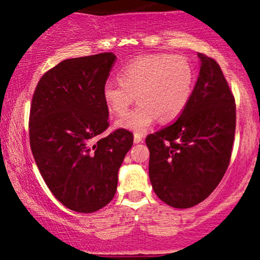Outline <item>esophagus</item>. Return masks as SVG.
<instances>
[{
	"label": "esophagus",
	"mask_w": 260,
	"mask_h": 260,
	"mask_svg": "<svg viewBox=\"0 0 260 260\" xmlns=\"http://www.w3.org/2000/svg\"><path fill=\"white\" fill-rule=\"evenodd\" d=\"M143 142V136L140 133H136L134 134V143L136 144H138V143H142Z\"/></svg>",
	"instance_id": "esophagus-1"
}]
</instances>
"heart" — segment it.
<instances>
[{
  "label": "heart",
  "mask_w": 260,
  "mask_h": 260,
  "mask_svg": "<svg viewBox=\"0 0 260 260\" xmlns=\"http://www.w3.org/2000/svg\"><path fill=\"white\" fill-rule=\"evenodd\" d=\"M118 79L104 85V103L110 112L122 116L137 96L139 105L116 122V126L143 133L157 117L161 122L180 117L192 96L196 72L183 56L154 53L138 56L124 64Z\"/></svg>",
  "instance_id": "heart-1"
}]
</instances>
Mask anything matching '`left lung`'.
<instances>
[{"mask_svg": "<svg viewBox=\"0 0 260 260\" xmlns=\"http://www.w3.org/2000/svg\"><path fill=\"white\" fill-rule=\"evenodd\" d=\"M201 71L180 117L145 139L149 178L156 196L172 208L194 207L211 194L231 159L236 104L214 58L198 53Z\"/></svg>", "mask_w": 260, "mask_h": 260, "instance_id": "left-lung-1", "label": "left lung"}]
</instances>
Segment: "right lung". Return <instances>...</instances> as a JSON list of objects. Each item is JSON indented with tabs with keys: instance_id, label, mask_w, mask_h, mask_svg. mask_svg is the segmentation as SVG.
Wrapping results in <instances>:
<instances>
[{
	"instance_id": "obj_1",
	"label": "right lung",
	"mask_w": 260,
	"mask_h": 260,
	"mask_svg": "<svg viewBox=\"0 0 260 260\" xmlns=\"http://www.w3.org/2000/svg\"><path fill=\"white\" fill-rule=\"evenodd\" d=\"M115 61L112 52L64 59L41 77L32 95V156L56 199L77 213L112 201L133 144V134L122 128L100 137L109 127L103 88Z\"/></svg>"
}]
</instances>
